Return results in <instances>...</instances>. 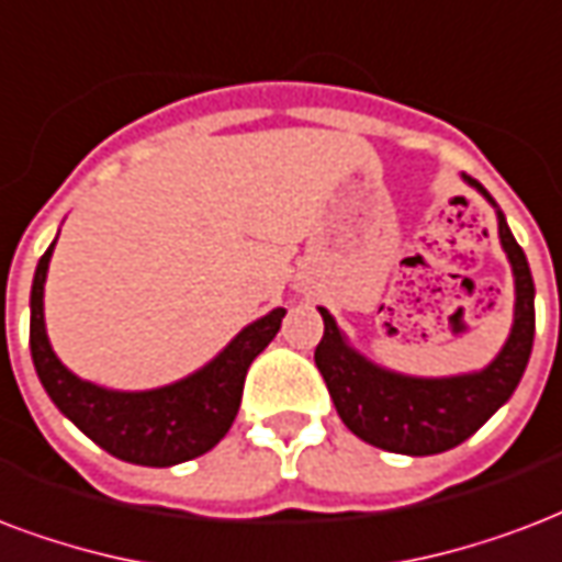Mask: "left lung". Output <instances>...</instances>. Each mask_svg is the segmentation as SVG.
Listing matches in <instances>:
<instances>
[{"label": "left lung", "instance_id": "8db88e82", "mask_svg": "<svg viewBox=\"0 0 562 562\" xmlns=\"http://www.w3.org/2000/svg\"><path fill=\"white\" fill-rule=\"evenodd\" d=\"M497 213V236L516 278V307L506 344L492 361L474 373L459 376H408L361 356L337 328L335 316L319 307L326 331L316 346L314 361L326 379L335 408L361 441L403 457H432L462 445L513 396L533 349L537 311H533V276L506 225L501 206L483 183L462 175Z\"/></svg>", "mask_w": 562, "mask_h": 562}]
</instances>
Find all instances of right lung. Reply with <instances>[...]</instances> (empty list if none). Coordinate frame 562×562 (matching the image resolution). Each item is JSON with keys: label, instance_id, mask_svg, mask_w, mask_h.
Masks as SVG:
<instances>
[{"label": "right lung", "instance_id": "add662e5", "mask_svg": "<svg viewBox=\"0 0 562 562\" xmlns=\"http://www.w3.org/2000/svg\"><path fill=\"white\" fill-rule=\"evenodd\" d=\"M53 248L56 243L37 260L32 281L29 346L37 379L58 412L74 420L105 453L133 465L171 468L213 450L234 424L248 367L278 335L286 314L284 307L248 323L213 361L171 385L115 391L79 379L53 352L44 323V284Z\"/></svg>", "mask_w": 562, "mask_h": 562}]
</instances>
